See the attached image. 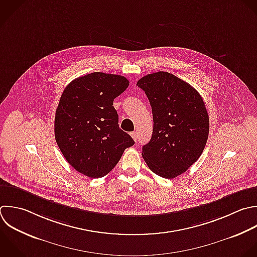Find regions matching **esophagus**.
<instances>
[{"label": "esophagus", "mask_w": 257, "mask_h": 257, "mask_svg": "<svg viewBox=\"0 0 257 257\" xmlns=\"http://www.w3.org/2000/svg\"><path fill=\"white\" fill-rule=\"evenodd\" d=\"M131 136H132V138L137 142L138 141V134L136 133V132H133V133H131Z\"/></svg>", "instance_id": "obj_1"}]
</instances>
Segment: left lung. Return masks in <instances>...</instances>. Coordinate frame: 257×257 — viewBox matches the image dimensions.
<instances>
[{
  "label": "left lung",
  "instance_id": "left-lung-1",
  "mask_svg": "<svg viewBox=\"0 0 257 257\" xmlns=\"http://www.w3.org/2000/svg\"><path fill=\"white\" fill-rule=\"evenodd\" d=\"M152 106L154 128L142 156L151 171L165 179L185 173L202 155L209 135V115L202 96L186 81L164 71L142 77Z\"/></svg>",
  "mask_w": 257,
  "mask_h": 257
}]
</instances>
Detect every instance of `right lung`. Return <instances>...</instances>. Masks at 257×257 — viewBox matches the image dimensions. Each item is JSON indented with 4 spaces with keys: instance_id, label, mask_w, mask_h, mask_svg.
Wrapping results in <instances>:
<instances>
[{
    "instance_id": "right-lung-1",
    "label": "right lung",
    "mask_w": 257,
    "mask_h": 257,
    "mask_svg": "<svg viewBox=\"0 0 257 257\" xmlns=\"http://www.w3.org/2000/svg\"><path fill=\"white\" fill-rule=\"evenodd\" d=\"M121 75L93 72L72 80L55 113L56 143L70 166L89 178L108 174L135 145L119 128L113 99L128 86Z\"/></svg>"
}]
</instances>
